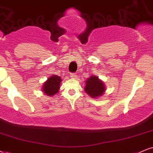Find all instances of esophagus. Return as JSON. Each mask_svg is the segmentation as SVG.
<instances>
[{"label": "esophagus", "instance_id": "esophagus-1", "mask_svg": "<svg viewBox=\"0 0 153 153\" xmlns=\"http://www.w3.org/2000/svg\"><path fill=\"white\" fill-rule=\"evenodd\" d=\"M69 76H70V78H71V79H76V74L74 73H71Z\"/></svg>", "mask_w": 153, "mask_h": 153}]
</instances>
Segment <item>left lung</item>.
<instances>
[{
  "label": "left lung",
  "instance_id": "left-lung-1",
  "mask_svg": "<svg viewBox=\"0 0 153 153\" xmlns=\"http://www.w3.org/2000/svg\"><path fill=\"white\" fill-rule=\"evenodd\" d=\"M86 93L92 98L101 97L105 91V87L102 81L96 76H91L86 80V86L84 87Z\"/></svg>",
  "mask_w": 153,
  "mask_h": 153
}]
</instances>
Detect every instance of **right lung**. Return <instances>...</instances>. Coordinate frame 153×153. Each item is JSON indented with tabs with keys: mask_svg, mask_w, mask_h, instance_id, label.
I'll return each mask as SVG.
<instances>
[{
	"mask_svg": "<svg viewBox=\"0 0 153 153\" xmlns=\"http://www.w3.org/2000/svg\"><path fill=\"white\" fill-rule=\"evenodd\" d=\"M62 79L59 76L52 75L49 77L48 80L43 84L42 90L45 94V95L52 97L59 92L60 84H61Z\"/></svg>",
	"mask_w": 153,
	"mask_h": 153,
	"instance_id": "obj_1",
	"label": "right lung"
}]
</instances>
